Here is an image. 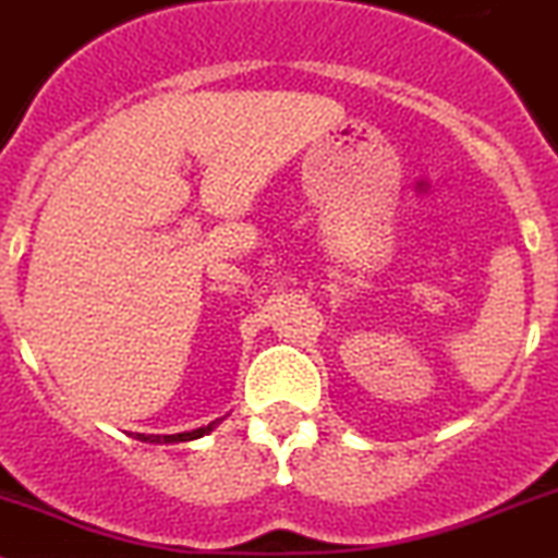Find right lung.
Returning a JSON list of instances; mask_svg holds the SVG:
<instances>
[{
  "instance_id": "1",
  "label": "right lung",
  "mask_w": 558,
  "mask_h": 558,
  "mask_svg": "<svg viewBox=\"0 0 558 558\" xmlns=\"http://www.w3.org/2000/svg\"><path fill=\"white\" fill-rule=\"evenodd\" d=\"M220 421L222 418H217V421H211L208 426H201V429H192V432H179V435H140V432H137L134 437H137V440H150V444H181V440H195V437L208 435V432L215 429Z\"/></svg>"
}]
</instances>
